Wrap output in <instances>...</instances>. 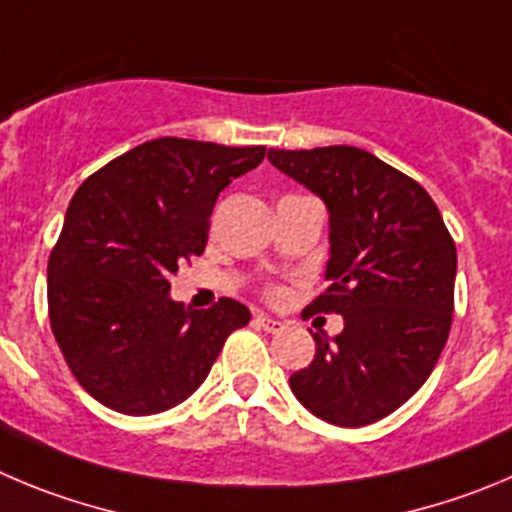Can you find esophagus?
I'll use <instances>...</instances> for the list:
<instances>
[{
  "instance_id": "esophagus-1",
  "label": "esophagus",
  "mask_w": 512,
  "mask_h": 512,
  "mask_svg": "<svg viewBox=\"0 0 512 512\" xmlns=\"http://www.w3.org/2000/svg\"><path fill=\"white\" fill-rule=\"evenodd\" d=\"M255 323L262 328V331H267V333H283L285 331L283 321H278V318H270V315H265V313L257 315Z\"/></svg>"
}]
</instances>
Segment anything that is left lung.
Here are the masks:
<instances>
[{
    "mask_svg": "<svg viewBox=\"0 0 512 512\" xmlns=\"http://www.w3.org/2000/svg\"><path fill=\"white\" fill-rule=\"evenodd\" d=\"M328 209V288L308 310L343 315L315 333L290 376L295 399L336 427H366L412 399L452 326L457 250L437 204L407 174L356 146L267 151Z\"/></svg>",
    "mask_w": 512,
    "mask_h": 512,
    "instance_id": "left-lung-1",
    "label": "left lung"
}]
</instances>
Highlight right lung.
Returning <instances> with one entry per match:
<instances>
[{
    "label": "right lung",
    "instance_id": "obj_1",
    "mask_svg": "<svg viewBox=\"0 0 512 512\" xmlns=\"http://www.w3.org/2000/svg\"><path fill=\"white\" fill-rule=\"evenodd\" d=\"M262 159L265 146L154 138L75 191L47 262V305L70 371L103 407L128 417L176 407L250 323L232 298L186 308L169 278L204 252L219 191Z\"/></svg>",
    "mask_w": 512,
    "mask_h": 512
}]
</instances>
